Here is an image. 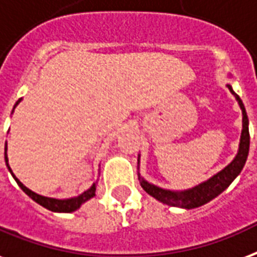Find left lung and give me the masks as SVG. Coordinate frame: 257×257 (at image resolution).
<instances>
[{
  "label": "left lung",
  "mask_w": 257,
  "mask_h": 257,
  "mask_svg": "<svg viewBox=\"0 0 257 257\" xmlns=\"http://www.w3.org/2000/svg\"><path fill=\"white\" fill-rule=\"evenodd\" d=\"M228 76L230 78L232 75L228 74ZM226 87L233 94V97L236 98V101H237L238 106L241 109L242 114V129L241 136H240V143H238L237 154L233 158L232 162L226 167L222 168L221 171H218L217 174L210 176L206 181H203L202 183H199V185L194 186L191 189L186 190L163 189V187H159V186L146 181L142 176V174H140V155H139V159H137L139 172H137V175H139L140 185H142V187L146 190L147 193L150 194L151 197L158 199L159 202L172 207L186 209V210L195 209V207H199L205 205V203L210 202L211 199H214L215 197H218L240 175V172H241V170L245 166L248 152H249V120H248L245 106L242 103L241 98L234 93V90H233L230 83H228Z\"/></svg>",
  "instance_id": "1"
}]
</instances>
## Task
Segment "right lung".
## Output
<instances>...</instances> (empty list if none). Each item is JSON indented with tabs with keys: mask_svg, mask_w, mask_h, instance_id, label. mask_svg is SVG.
<instances>
[{
	"mask_svg": "<svg viewBox=\"0 0 257 257\" xmlns=\"http://www.w3.org/2000/svg\"><path fill=\"white\" fill-rule=\"evenodd\" d=\"M21 101H23V98H20L19 101L16 102V105L13 106V110H12V114H13L16 106H17ZM7 151H8V144L5 143V163H7L8 170H9V172H11L12 176H13V179H15V181L17 182V185L20 186V189L23 190V191L28 195L29 198H32L35 202L39 203V205H42L43 207H46V209H48V210L55 211V213H72V211L78 210V209H79V207H81L86 201H89V199H91L93 197H95L97 182L93 183L89 190H86V191H83V193L79 194V195H76V197H71V198H64V199L51 198V197H44V195H40V194L35 193V191H32V190H29L27 186L23 185V183L19 181V178H16V175L13 174V171H12V168L9 167V163H8L9 160H8Z\"/></svg>",
	"mask_w": 257,
	"mask_h": 257,
	"instance_id": "add662e5",
	"label": "right lung"
}]
</instances>
